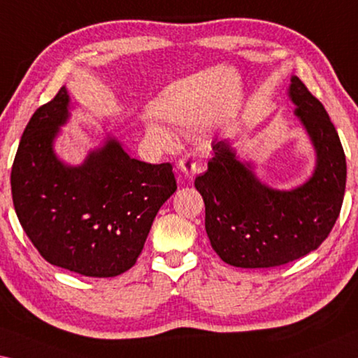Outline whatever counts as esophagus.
<instances>
[{
  "label": "esophagus",
  "instance_id": "esophagus-1",
  "mask_svg": "<svg viewBox=\"0 0 358 358\" xmlns=\"http://www.w3.org/2000/svg\"><path fill=\"white\" fill-rule=\"evenodd\" d=\"M178 169H180V172L183 173L186 178H189V180L194 177L197 170H199V167H197L196 159L192 157L191 155H185L183 157L180 159V161H178Z\"/></svg>",
  "mask_w": 358,
  "mask_h": 358
}]
</instances>
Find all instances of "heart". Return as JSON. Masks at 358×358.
<instances>
[{"mask_svg": "<svg viewBox=\"0 0 358 358\" xmlns=\"http://www.w3.org/2000/svg\"><path fill=\"white\" fill-rule=\"evenodd\" d=\"M151 132H152V135H155V137L157 138V140H161V141H164V143H166V141H169V135L164 132L162 129H159V127H152L151 129Z\"/></svg>", "mask_w": 358, "mask_h": 358, "instance_id": "heart-1", "label": "heart"}]
</instances>
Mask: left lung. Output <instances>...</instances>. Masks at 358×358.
<instances>
[{"label":"left lung","mask_w":358,"mask_h":358,"mask_svg":"<svg viewBox=\"0 0 358 358\" xmlns=\"http://www.w3.org/2000/svg\"><path fill=\"white\" fill-rule=\"evenodd\" d=\"M290 99L317 151L312 178L293 191L259 183L224 141H213V157L194 186L206 203V231L218 257L236 268H274L320 247L341 212L345 155L325 108L298 76Z\"/></svg>","instance_id":"8db88e82"}]
</instances>
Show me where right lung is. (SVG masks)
Wrapping results in <instances>:
<instances>
[{
	"label": "right lung",
	"instance_id": "right-lung-1",
	"mask_svg": "<svg viewBox=\"0 0 358 358\" xmlns=\"http://www.w3.org/2000/svg\"><path fill=\"white\" fill-rule=\"evenodd\" d=\"M68 101L60 87L28 121L10 172L14 208L48 263L86 277H116L140 257L177 180L170 162L132 159L113 138L83 166L62 162L52 141L68 119Z\"/></svg>",
	"mask_w": 358,
	"mask_h": 358
}]
</instances>
